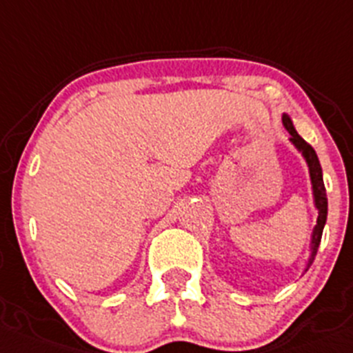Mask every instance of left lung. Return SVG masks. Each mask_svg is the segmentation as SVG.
<instances>
[{
	"label": "left lung",
	"instance_id": "obj_1",
	"mask_svg": "<svg viewBox=\"0 0 353 353\" xmlns=\"http://www.w3.org/2000/svg\"><path fill=\"white\" fill-rule=\"evenodd\" d=\"M283 124L284 128L290 132V142L296 147L298 152L303 156L305 163L308 166V173H310V183H312V194H314V206L317 210L319 216H317V225L312 230V239H310V256H308L307 265H305V270L307 272L310 268L312 261H314L315 254H317L319 244H321V237H322V230H324L325 220H327V196H325V187H324V180H322V168L321 163H319V157L315 154V150L312 149V145H308L298 132L294 130L293 121L288 114H283Z\"/></svg>",
	"mask_w": 353,
	"mask_h": 353
}]
</instances>
